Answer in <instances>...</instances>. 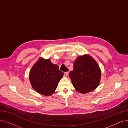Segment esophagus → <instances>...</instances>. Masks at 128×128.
<instances>
[{"mask_svg": "<svg viewBox=\"0 0 128 128\" xmlns=\"http://www.w3.org/2000/svg\"><path fill=\"white\" fill-rule=\"evenodd\" d=\"M68 72H64V76H65V77H67L68 76Z\"/></svg>", "mask_w": 128, "mask_h": 128, "instance_id": "obj_1", "label": "esophagus"}]
</instances>
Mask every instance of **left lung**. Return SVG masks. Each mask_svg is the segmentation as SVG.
Returning <instances> with one entry per match:
<instances>
[{
  "label": "left lung",
  "instance_id": "1",
  "mask_svg": "<svg viewBox=\"0 0 128 128\" xmlns=\"http://www.w3.org/2000/svg\"><path fill=\"white\" fill-rule=\"evenodd\" d=\"M69 75L77 91L86 93L97 88L101 72L96 60L90 56L85 55L75 60L74 70L70 72Z\"/></svg>",
  "mask_w": 128,
  "mask_h": 128
}]
</instances>
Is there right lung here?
<instances>
[{"label":"right lung","instance_id":"right-lung-1","mask_svg":"<svg viewBox=\"0 0 128 128\" xmlns=\"http://www.w3.org/2000/svg\"><path fill=\"white\" fill-rule=\"evenodd\" d=\"M64 75L57 65L49 59L40 58L32 66L30 73L32 87L41 94L50 96L57 88L58 83Z\"/></svg>","mask_w":128,"mask_h":128}]
</instances>
